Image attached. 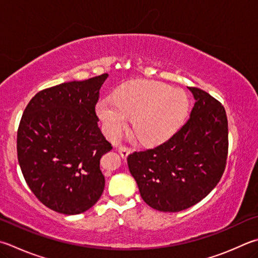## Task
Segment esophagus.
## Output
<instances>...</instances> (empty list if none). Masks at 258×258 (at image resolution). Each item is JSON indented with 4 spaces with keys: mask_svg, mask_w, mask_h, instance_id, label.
Masks as SVG:
<instances>
[{
    "mask_svg": "<svg viewBox=\"0 0 258 258\" xmlns=\"http://www.w3.org/2000/svg\"><path fill=\"white\" fill-rule=\"evenodd\" d=\"M118 152H119V154L121 156V158L125 159L130 154L131 149L127 148V147H119L118 148Z\"/></svg>",
    "mask_w": 258,
    "mask_h": 258,
    "instance_id": "obj_1",
    "label": "esophagus"
}]
</instances>
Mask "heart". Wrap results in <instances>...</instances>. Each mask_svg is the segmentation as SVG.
I'll list each match as a JSON object with an SVG mask.
<instances>
[{
    "mask_svg": "<svg viewBox=\"0 0 258 258\" xmlns=\"http://www.w3.org/2000/svg\"><path fill=\"white\" fill-rule=\"evenodd\" d=\"M188 110V98L180 89L153 81H135L116 93L115 100L98 102L97 113L107 135L116 139L133 118V131L144 143L163 141L176 132Z\"/></svg>",
    "mask_w": 258,
    "mask_h": 258,
    "instance_id": "1",
    "label": "heart"
}]
</instances>
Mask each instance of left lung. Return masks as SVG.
<instances>
[{
    "instance_id": "1",
    "label": "left lung",
    "mask_w": 258,
    "mask_h": 258,
    "mask_svg": "<svg viewBox=\"0 0 258 258\" xmlns=\"http://www.w3.org/2000/svg\"><path fill=\"white\" fill-rule=\"evenodd\" d=\"M188 89L195 104L186 123L167 141L127 157L143 201L162 212H178L202 201L218 185L227 165L224 107L202 89Z\"/></svg>"
}]
</instances>
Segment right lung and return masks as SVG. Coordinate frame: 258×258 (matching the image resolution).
<instances>
[{
    "instance_id": "right-lung-1",
    "label": "right lung",
    "mask_w": 258,
    "mask_h": 258,
    "mask_svg": "<svg viewBox=\"0 0 258 258\" xmlns=\"http://www.w3.org/2000/svg\"><path fill=\"white\" fill-rule=\"evenodd\" d=\"M107 77L44 89L23 111L17 135L19 165L32 193L55 212L82 213L104 191L100 158L113 147L98 127L96 105Z\"/></svg>"
}]
</instances>
